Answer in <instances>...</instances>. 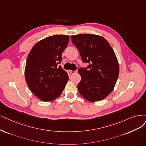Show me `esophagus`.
<instances>
[{"label": "esophagus", "instance_id": "obj_1", "mask_svg": "<svg viewBox=\"0 0 146 146\" xmlns=\"http://www.w3.org/2000/svg\"><path fill=\"white\" fill-rule=\"evenodd\" d=\"M69 72L72 74H75L77 72L76 71V70H74V71H73V70H69Z\"/></svg>", "mask_w": 146, "mask_h": 146}]
</instances>
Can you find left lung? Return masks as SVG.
<instances>
[{"label": "left lung", "mask_w": 146, "mask_h": 146, "mask_svg": "<svg viewBox=\"0 0 146 146\" xmlns=\"http://www.w3.org/2000/svg\"><path fill=\"white\" fill-rule=\"evenodd\" d=\"M86 68H79L81 76L78 85L80 94L90 102L104 99L114 89L118 75L119 64L110 43L103 36L94 34L72 35Z\"/></svg>", "instance_id": "left-lung-1"}]
</instances>
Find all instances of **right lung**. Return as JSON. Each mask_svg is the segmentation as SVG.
I'll return each mask as SVG.
<instances>
[{
	"instance_id": "add662e5",
	"label": "right lung",
	"mask_w": 146,
	"mask_h": 146,
	"mask_svg": "<svg viewBox=\"0 0 146 146\" xmlns=\"http://www.w3.org/2000/svg\"><path fill=\"white\" fill-rule=\"evenodd\" d=\"M68 41V35L48 36L37 42L29 53L25 69L26 82L42 101L56 99L66 87L68 74L58 66Z\"/></svg>"
}]
</instances>
